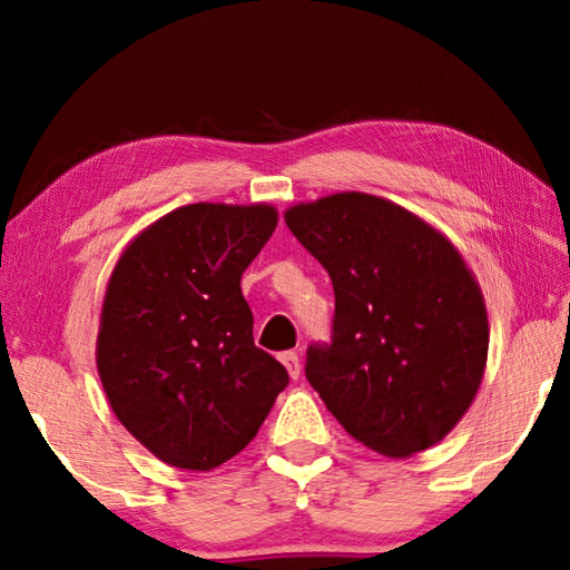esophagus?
I'll use <instances>...</instances> for the list:
<instances>
[{"label": "esophagus", "mask_w": 570, "mask_h": 570, "mask_svg": "<svg viewBox=\"0 0 570 570\" xmlns=\"http://www.w3.org/2000/svg\"><path fill=\"white\" fill-rule=\"evenodd\" d=\"M282 364L288 370V377L298 380V374H302V360H298L296 352H284L282 354Z\"/></svg>", "instance_id": "obj_1"}]
</instances>
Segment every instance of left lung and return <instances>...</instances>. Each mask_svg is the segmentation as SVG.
I'll return each instance as SVG.
<instances>
[{"instance_id":"obj_1","label":"left lung","mask_w":570,"mask_h":570,"mask_svg":"<svg viewBox=\"0 0 570 570\" xmlns=\"http://www.w3.org/2000/svg\"><path fill=\"white\" fill-rule=\"evenodd\" d=\"M286 226L334 286L332 342L308 344V384L382 455L435 445L475 400L490 342L482 294L455 246L366 193L288 208Z\"/></svg>"}]
</instances>
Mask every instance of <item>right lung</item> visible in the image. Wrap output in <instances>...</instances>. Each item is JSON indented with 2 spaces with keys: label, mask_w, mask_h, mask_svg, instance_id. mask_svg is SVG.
Segmentation results:
<instances>
[{
  "label": "right lung",
  "mask_w": 570,
  "mask_h": 570,
  "mask_svg": "<svg viewBox=\"0 0 570 570\" xmlns=\"http://www.w3.org/2000/svg\"><path fill=\"white\" fill-rule=\"evenodd\" d=\"M272 206L193 204L120 256L105 292L98 372L125 430L173 468L210 470L256 438L288 372L254 344L240 274Z\"/></svg>",
  "instance_id": "1"
}]
</instances>
